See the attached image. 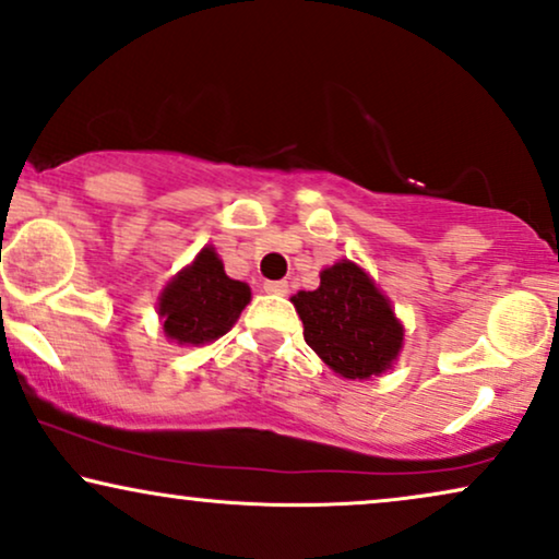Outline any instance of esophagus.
Wrapping results in <instances>:
<instances>
[{
  "label": "esophagus",
  "instance_id": "1",
  "mask_svg": "<svg viewBox=\"0 0 559 559\" xmlns=\"http://www.w3.org/2000/svg\"><path fill=\"white\" fill-rule=\"evenodd\" d=\"M263 288H265V294H273V296H286L288 294L286 281H265Z\"/></svg>",
  "mask_w": 559,
  "mask_h": 559
}]
</instances>
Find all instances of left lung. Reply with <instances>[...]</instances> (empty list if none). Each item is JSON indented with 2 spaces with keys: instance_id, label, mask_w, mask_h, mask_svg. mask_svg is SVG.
<instances>
[{
  "instance_id": "obj_1",
  "label": "left lung",
  "mask_w": 559,
  "mask_h": 559,
  "mask_svg": "<svg viewBox=\"0 0 559 559\" xmlns=\"http://www.w3.org/2000/svg\"><path fill=\"white\" fill-rule=\"evenodd\" d=\"M304 341L337 377L371 379L392 369L405 345V324L377 281L353 260L320 273V288L292 296Z\"/></svg>"
}]
</instances>
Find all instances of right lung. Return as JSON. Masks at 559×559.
Segmentation results:
<instances>
[{
	"label": "right lung",
	"instance_id": "right-lung-1",
	"mask_svg": "<svg viewBox=\"0 0 559 559\" xmlns=\"http://www.w3.org/2000/svg\"><path fill=\"white\" fill-rule=\"evenodd\" d=\"M252 292L229 278L214 247L206 245L162 288L157 314L169 343L209 345L235 328Z\"/></svg>",
	"mask_w": 559,
	"mask_h": 559
}]
</instances>
